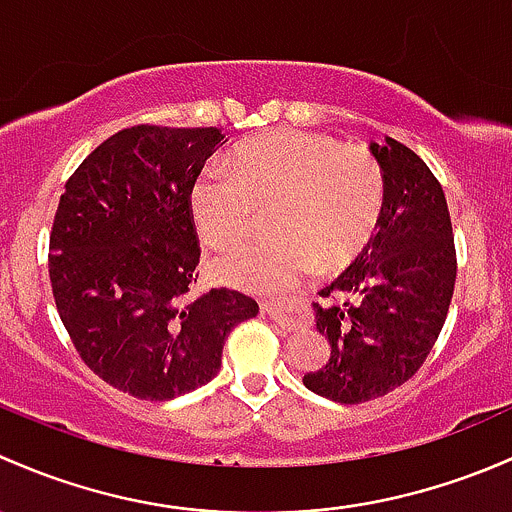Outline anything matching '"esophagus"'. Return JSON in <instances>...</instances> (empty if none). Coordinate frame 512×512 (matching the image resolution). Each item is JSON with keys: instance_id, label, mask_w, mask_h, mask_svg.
<instances>
[{"instance_id": "esophagus-1", "label": "esophagus", "mask_w": 512, "mask_h": 512, "mask_svg": "<svg viewBox=\"0 0 512 512\" xmlns=\"http://www.w3.org/2000/svg\"><path fill=\"white\" fill-rule=\"evenodd\" d=\"M261 313L288 330L295 328L300 320V310L295 300H281V303H268L266 300V303H261Z\"/></svg>"}]
</instances>
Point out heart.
<instances>
[{"label": "heart", "instance_id": "heart-1", "mask_svg": "<svg viewBox=\"0 0 512 512\" xmlns=\"http://www.w3.org/2000/svg\"><path fill=\"white\" fill-rule=\"evenodd\" d=\"M382 207V170L365 147L293 128L239 142L231 170L207 167L189 189L192 221L212 249L249 239L271 212L281 234L214 263L221 281L256 293L293 286L315 263L350 266L372 241Z\"/></svg>", "mask_w": 512, "mask_h": 512}]
</instances>
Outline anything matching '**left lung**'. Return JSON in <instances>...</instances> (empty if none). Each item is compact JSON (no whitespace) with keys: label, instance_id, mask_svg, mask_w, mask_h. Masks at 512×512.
Instances as JSON below:
<instances>
[{"label":"left lung","instance_id":"8db88e82","mask_svg":"<svg viewBox=\"0 0 512 512\" xmlns=\"http://www.w3.org/2000/svg\"><path fill=\"white\" fill-rule=\"evenodd\" d=\"M384 179L377 234L315 303L330 360L308 372L310 392L362 404L402 387L424 365L456 286V246L444 189L426 162L394 138L370 145Z\"/></svg>","mask_w":512,"mask_h":512}]
</instances>
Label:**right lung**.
Instances as JSON below:
<instances>
[{"mask_svg": "<svg viewBox=\"0 0 512 512\" xmlns=\"http://www.w3.org/2000/svg\"><path fill=\"white\" fill-rule=\"evenodd\" d=\"M219 128L133 125L68 177L49 236L56 310L103 382L167 402L217 377L231 330L258 303L231 288L192 298L199 236L189 189Z\"/></svg>", "mask_w": 512, "mask_h": 512, "instance_id": "add662e5", "label": "right lung"}]
</instances>
